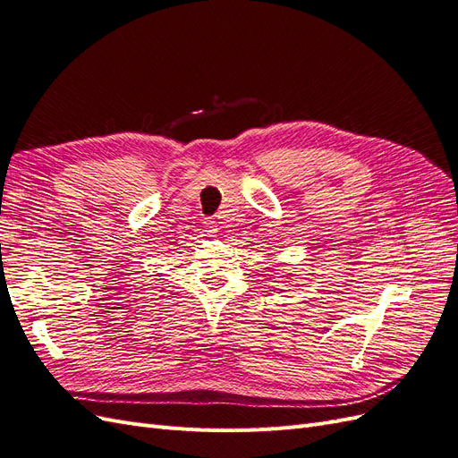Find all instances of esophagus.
I'll return each instance as SVG.
<instances>
[{
    "label": "esophagus",
    "instance_id": "esophagus-1",
    "mask_svg": "<svg viewBox=\"0 0 458 458\" xmlns=\"http://www.w3.org/2000/svg\"><path fill=\"white\" fill-rule=\"evenodd\" d=\"M205 228H208V232L209 233H215L216 232V226H215V220H211V218H208V220H205Z\"/></svg>",
    "mask_w": 458,
    "mask_h": 458
}]
</instances>
